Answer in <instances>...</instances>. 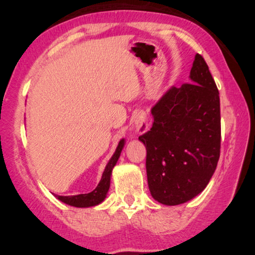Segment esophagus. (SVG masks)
<instances>
[{"mask_svg":"<svg viewBox=\"0 0 255 255\" xmlns=\"http://www.w3.org/2000/svg\"><path fill=\"white\" fill-rule=\"evenodd\" d=\"M133 127L137 133H144L149 129L148 118L145 111H138L133 117Z\"/></svg>","mask_w":255,"mask_h":255,"instance_id":"34e87169","label":"esophagus"}]
</instances>
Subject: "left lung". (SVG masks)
I'll list each match as a JSON object with an SVG mask.
<instances>
[{"label": "left lung", "instance_id": "8db88e82", "mask_svg": "<svg viewBox=\"0 0 255 255\" xmlns=\"http://www.w3.org/2000/svg\"><path fill=\"white\" fill-rule=\"evenodd\" d=\"M190 83L171 86L152 108L145 145L150 195L176 206L199 195L209 183L221 153L219 92L202 56L197 54Z\"/></svg>", "mask_w": 255, "mask_h": 255}]
</instances>
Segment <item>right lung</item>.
I'll return each mask as SVG.
<instances>
[{
  "mask_svg": "<svg viewBox=\"0 0 255 255\" xmlns=\"http://www.w3.org/2000/svg\"><path fill=\"white\" fill-rule=\"evenodd\" d=\"M125 146V139L123 138L119 141V144L116 148L115 154L109 159L105 171L102 173V178L100 182L97 185V188L93 191L89 193H84V195H76V196H55L58 200H60L64 204L70 205L73 207H77V208H88V207H93L106 199L107 193L109 191L110 188V180L112 174V169H114L116 164L118 162V158L122 154V150Z\"/></svg>",
  "mask_w": 255,
  "mask_h": 255,
  "instance_id": "right-lung-1",
  "label": "right lung"
}]
</instances>
